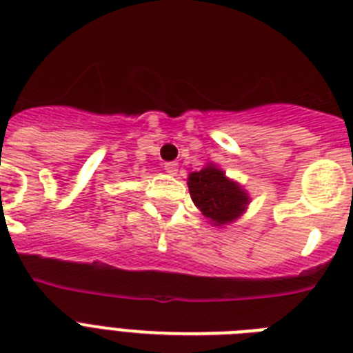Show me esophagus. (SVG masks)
<instances>
[{
  "instance_id": "1",
  "label": "esophagus",
  "mask_w": 353,
  "mask_h": 353,
  "mask_svg": "<svg viewBox=\"0 0 353 353\" xmlns=\"http://www.w3.org/2000/svg\"><path fill=\"white\" fill-rule=\"evenodd\" d=\"M177 170H179V165H177V163H174V161L165 163V172H167V174H170V176H176Z\"/></svg>"
}]
</instances>
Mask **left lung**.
Here are the masks:
<instances>
[{
	"mask_svg": "<svg viewBox=\"0 0 353 353\" xmlns=\"http://www.w3.org/2000/svg\"><path fill=\"white\" fill-rule=\"evenodd\" d=\"M188 190L194 205L214 226L236 221L250 203L241 185L228 179L225 172L212 163L203 170L192 172L188 176Z\"/></svg>",
	"mask_w": 353,
	"mask_h": 353,
	"instance_id": "8db88e82",
	"label": "left lung"
}]
</instances>
